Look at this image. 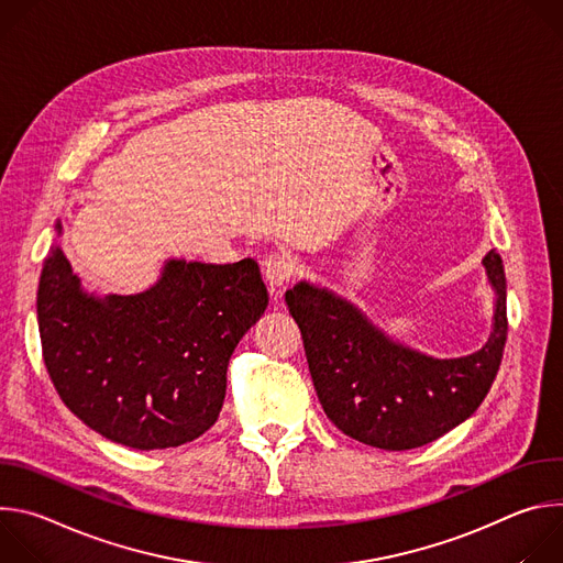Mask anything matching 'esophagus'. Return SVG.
<instances>
[{"instance_id":"1","label":"esophagus","mask_w":563,"mask_h":563,"mask_svg":"<svg viewBox=\"0 0 563 563\" xmlns=\"http://www.w3.org/2000/svg\"><path fill=\"white\" fill-rule=\"evenodd\" d=\"M263 272H265V278H267L272 291L278 294V289L285 283H289V278L298 272V265H296L294 256H289L285 252H272L263 261Z\"/></svg>"}]
</instances>
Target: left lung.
<instances>
[{
  "instance_id": "1",
  "label": "left lung",
  "mask_w": 563,
  "mask_h": 563,
  "mask_svg": "<svg viewBox=\"0 0 563 563\" xmlns=\"http://www.w3.org/2000/svg\"><path fill=\"white\" fill-rule=\"evenodd\" d=\"M484 267L497 294L493 334L461 358H434L391 341L325 287L298 283L285 294L320 406L343 434L380 450H412L474 415L499 372L508 336L501 256L490 250Z\"/></svg>"
}]
</instances>
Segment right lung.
<instances>
[{
	"mask_svg": "<svg viewBox=\"0 0 563 563\" xmlns=\"http://www.w3.org/2000/svg\"><path fill=\"white\" fill-rule=\"evenodd\" d=\"M267 302L252 258L167 261L151 289L98 298L53 245L37 289L42 354L64 406L91 430L135 450L178 448L218 421L229 358Z\"/></svg>",
	"mask_w": 563,
	"mask_h": 563,
	"instance_id": "add662e5",
	"label": "right lung"
}]
</instances>
